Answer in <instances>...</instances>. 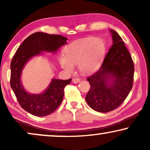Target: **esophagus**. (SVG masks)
Here are the masks:
<instances>
[{
    "instance_id": "esophagus-1",
    "label": "esophagus",
    "mask_w": 150,
    "mask_h": 150,
    "mask_svg": "<svg viewBox=\"0 0 150 150\" xmlns=\"http://www.w3.org/2000/svg\"><path fill=\"white\" fill-rule=\"evenodd\" d=\"M81 81V79H79V78H74V79H72V82L74 83H78Z\"/></svg>"
}]
</instances>
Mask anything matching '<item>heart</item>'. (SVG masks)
<instances>
[{
	"label": "heart",
	"mask_w": 150,
	"mask_h": 150,
	"mask_svg": "<svg viewBox=\"0 0 150 150\" xmlns=\"http://www.w3.org/2000/svg\"><path fill=\"white\" fill-rule=\"evenodd\" d=\"M106 45L101 39L87 38L76 41L66 46L65 57L59 58L61 67L71 71L73 64H78L79 70L87 74L96 70L103 60Z\"/></svg>",
	"instance_id": "1"
}]
</instances>
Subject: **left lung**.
I'll list each match as a JSON object with an SVG mask.
<instances>
[{
	"label": "left lung",
	"mask_w": 150,
	"mask_h": 150,
	"mask_svg": "<svg viewBox=\"0 0 150 150\" xmlns=\"http://www.w3.org/2000/svg\"><path fill=\"white\" fill-rule=\"evenodd\" d=\"M110 31L113 44L99 69L87 79L91 88L85 100L92 109L100 112L118 108L128 96L134 81L132 57L117 33Z\"/></svg>",
	"instance_id": "1"
}]
</instances>
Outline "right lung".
I'll list each match as a JSON object with an SVG mask.
<instances>
[{
  "label": "right lung",
  "mask_w": 150,
  "mask_h": 150,
  "mask_svg": "<svg viewBox=\"0 0 150 150\" xmlns=\"http://www.w3.org/2000/svg\"><path fill=\"white\" fill-rule=\"evenodd\" d=\"M67 38L60 35L37 32L25 39L18 48L11 62L10 85L21 107L33 115L43 117L54 111L62 102L65 86L68 80L52 79L42 94H30L24 90L20 81L22 70L26 62L42 51L56 52L67 43Z\"/></svg>",
  "instance_id": "1"
}]
</instances>
